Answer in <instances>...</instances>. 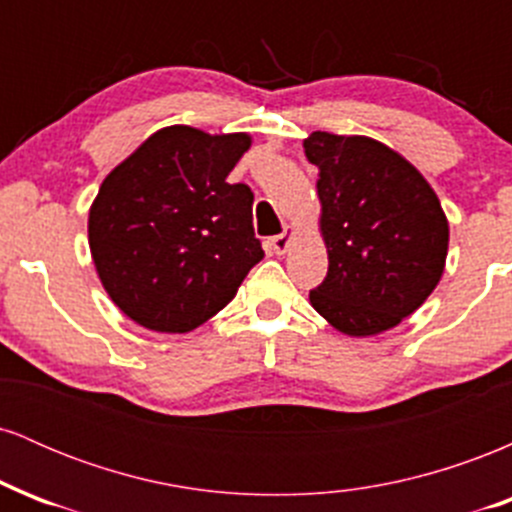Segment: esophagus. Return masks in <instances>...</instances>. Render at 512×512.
<instances>
[{
    "mask_svg": "<svg viewBox=\"0 0 512 512\" xmlns=\"http://www.w3.org/2000/svg\"><path fill=\"white\" fill-rule=\"evenodd\" d=\"M293 233H296V231L286 226L284 233H279V236L269 238V248H272L276 255H284V252L289 250V245H291V240H293Z\"/></svg>",
    "mask_w": 512,
    "mask_h": 512,
    "instance_id": "1",
    "label": "esophagus"
}]
</instances>
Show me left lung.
Returning <instances> with one entry per match:
<instances>
[{
  "mask_svg": "<svg viewBox=\"0 0 512 512\" xmlns=\"http://www.w3.org/2000/svg\"><path fill=\"white\" fill-rule=\"evenodd\" d=\"M327 276L310 305L349 337H375L419 310L438 286L450 228L428 180L402 154L361 134L313 132Z\"/></svg>",
  "mask_w": 512,
  "mask_h": 512,
  "instance_id": "left-lung-1",
  "label": "left lung"
}]
</instances>
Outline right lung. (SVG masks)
<instances>
[{
	"mask_svg": "<svg viewBox=\"0 0 512 512\" xmlns=\"http://www.w3.org/2000/svg\"><path fill=\"white\" fill-rule=\"evenodd\" d=\"M245 132L158 129L103 180L88 248L110 301L154 332L185 334L226 308L264 257L252 192L226 182Z\"/></svg>",
	"mask_w": 512,
	"mask_h": 512,
	"instance_id": "1",
	"label": "right lung"
}]
</instances>
